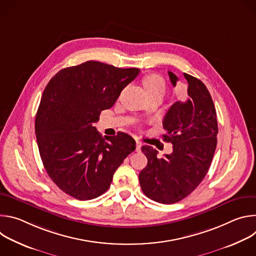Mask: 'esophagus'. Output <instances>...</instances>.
<instances>
[{
	"label": "esophagus",
	"mask_w": 256,
	"mask_h": 256,
	"mask_svg": "<svg viewBox=\"0 0 256 256\" xmlns=\"http://www.w3.org/2000/svg\"><path fill=\"white\" fill-rule=\"evenodd\" d=\"M140 147H142V142H140V140H136V152L140 151Z\"/></svg>",
	"instance_id": "34e87169"
}]
</instances>
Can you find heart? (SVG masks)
Returning <instances> with one entry per match:
<instances>
[{
    "instance_id": "obj_1",
    "label": "heart",
    "mask_w": 256,
    "mask_h": 256,
    "mask_svg": "<svg viewBox=\"0 0 256 256\" xmlns=\"http://www.w3.org/2000/svg\"><path fill=\"white\" fill-rule=\"evenodd\" d=\"M142 84L148 93L165 89L164 80L162 79V77L156 74H150L146 76L142 79Z\"/></svg>"
}]
</instances>
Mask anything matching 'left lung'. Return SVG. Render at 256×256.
I'll use <instances>...</instances> for the list:
<instances>
[{
  "instance_id": "8db88e82",
  "label": "left lung",
  "mask_w": 256,
  "mask_h": 256,
  "mask_svg": "<svg viewBox=\"0 0 256 256\" xmlns=\"http://www.w3.org/2000/svg\"><path fill=\"white\" fill-rule=\"evenodd\" d=\"M175 87L178 78L168 72ZM188 80L184 101L175 102L163 120L165 142L173 144V151L163 158L157 150L142 146L148 164L138 174L142 192L149 198L170 204L190 194L204 178L216 147L218 122L216 108L206 85L184 72Z\"/></svg>"
}]
</instances>
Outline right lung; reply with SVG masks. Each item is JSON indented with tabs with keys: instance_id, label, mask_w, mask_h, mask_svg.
<instances>
[{
	"instance_id": "right-lung-1",
	"label": "right lung",
	"mask_w": 256,
	"mask_h": 256,
	"mask_svg": "<svg viewBox=\"0 0 256 256\" xmlns=\"http://www.w3.org/2000/svg\"><path fill=\"white\" fill-rule=\"evenodd\" d=\"M140 72L89 60L60 70L46 85L35 118L44 166L66 194L80 200L104 194L136 140L126 132L103 138L93 124Z\"/></svg>"
}]
</instances>
